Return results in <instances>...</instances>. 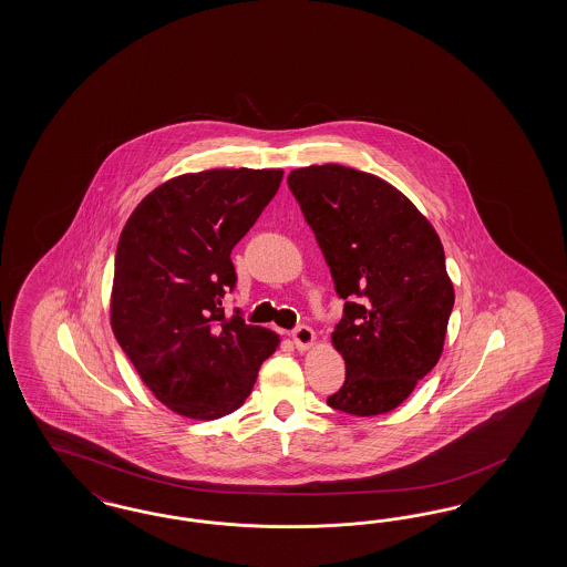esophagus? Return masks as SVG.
Listing matches in <instances>:
<instances>
[{
  "instance_id": "1",
  "label": "esophagus",
  "mask_w": 567,
  "mask_h": 567,
  "mask_svg": "<svg viewBox=\"0 0 567 567\" xmlns=\"http://www.w3.org/2000/svg\"><path fill=\"white\" fill-rule=\"evenodd\" d=\"M292 343L299 351H306L316 343V332L309 327H297L292 330Z\"/></svg>"
}]
</instances>
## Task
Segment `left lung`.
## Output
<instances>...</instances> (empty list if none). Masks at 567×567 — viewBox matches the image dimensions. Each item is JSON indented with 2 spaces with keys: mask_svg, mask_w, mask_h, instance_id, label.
I'll use <instances>...</instances> for the list:
<instances>
[{
  "mask_svg": "<svg viewBox=\"0 0 567 567\" xmlns=\"http://www.w3.org/2000/svg\"><path fill=\"white\" fill-rule=\"evenodd\" d=\"M287 183L344 299L332 344L347 378L328 405L349 415L393 412L443 353L455 301L443 243L374 174L324 164L297 168Z\"/></svg>",
  "mask_w": 567,
  "mask_h": 567,
  "instance_id": "1",
  "label": "left lung"
}]
</instances>
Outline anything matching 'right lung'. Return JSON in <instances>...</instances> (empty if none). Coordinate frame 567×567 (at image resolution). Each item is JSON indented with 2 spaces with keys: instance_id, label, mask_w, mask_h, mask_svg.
<instances>
[{
  "instance_id": "1",
  "label": "right lung",
  "mask_w": 567,
  "mask_h": 567,
  "mask_svg": "<svg viewBox=\"0 0 567 567\" xmlns=\"http://www.w3.org/2000/svg\"><path fill=\"white\" fill-rule=\"evenodd\" d=\"M282 171L183 174L152 190L122 228L110 322L141 380L172 412L218 420L239 410L280 343L224 316L230 251L280 187Z\"/></svg>"
}]
</instances>
